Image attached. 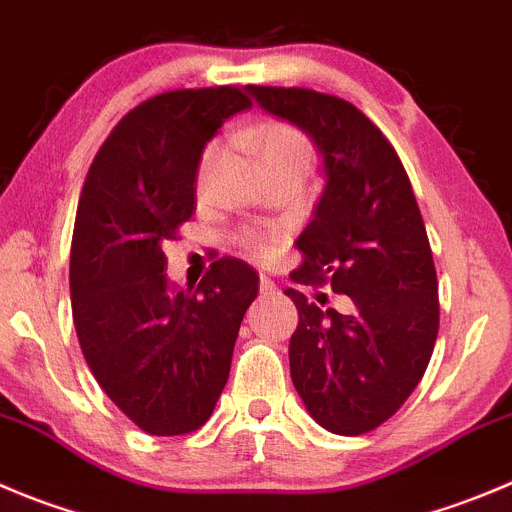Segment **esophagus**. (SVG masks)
I'll return each mask as SVG.
<instances>
[{
	"label": "esophagus",
	"instance_id": "34e87169",
	"mask_svg": "<svg viewBox=\"0 0 512 512\" xmlns=\"http://www.w3.org/2000/svg\"><path fill=\"white\" fill-rule=\"evenodd\" d=\"M259 291H261V294H264V296L274 294V291H276V284H274V281L269 279V276H261V279H259Z\"/></svg>",
	"mask_w": 512,
	"mask_h": 512
}]
</instances>
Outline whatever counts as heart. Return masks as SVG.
I'll list each match as a JSON object with an SVG mask.
<instances>
[{
	"instance_id": "obj_1",
	"label": "heart",
	"mask_w": 512,
	"mask_h": 512,
	"mask_svg": "<svg viewBox=\"0 0 512 512\" xmlns=\"http://www.w3.org/2000/svg\"><path fill=\"white\" fill-rule=\"evenodd\" d=\"M243 143L256 153L264 173H271V170H304L306 173L311 168V160H314V148H311V140L306 138V133H301L296 125L284 123V120H269V123L246 130ZM216 158L218 143H211L203 150L201 168H198V183L201 186L206 183ZM241 243L259 259H269L271 256V243L264 241V238L243 236Z\"/></svg>"
}]
</instances>
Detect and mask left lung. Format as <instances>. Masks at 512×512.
I'll return each mask as SVG.
<instances>
[{"label": "left lung", "instance_id": "8db88e82", "mask_svg": "<svg viewBox=\"0 0 512 512\" xmlns=\"http://www.w3.org/2000/svg\"><path fill=\"white\" fill-rule=\"evenodd\" d=\"M266 113L314 140L324 191L296 238L299 284H332L352 314L319 309L286 289L299 311L291 382L334 435H364L415 392L440 329L437 274L410 178L382 130L352 102L306 87L248 85Z\"/></svg>", "mask_w": 512, "mask_h": 512}]
</instances>
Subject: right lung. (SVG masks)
I'll use <instances>...</instances> for the list:
<instances>
[{"instance_id":"1","label":"right lung","mask_w":512,"mask_h":512,"mask_svg":"<svg viewBox=\"0 0 512 512\" xmlns=\"http://www.w3.org/2000/svg\"><path fill=\"white\" fill-rule=\"evenodd\" d=\"M246 107L231 85L150 97L107 135L82 186L70 253L77 339L97 384L148 435L206 425L259 294L256 271L231 256L196 291L170 289L163 253L196 211L203 148Z\"/></svg>"}]
</instances>
